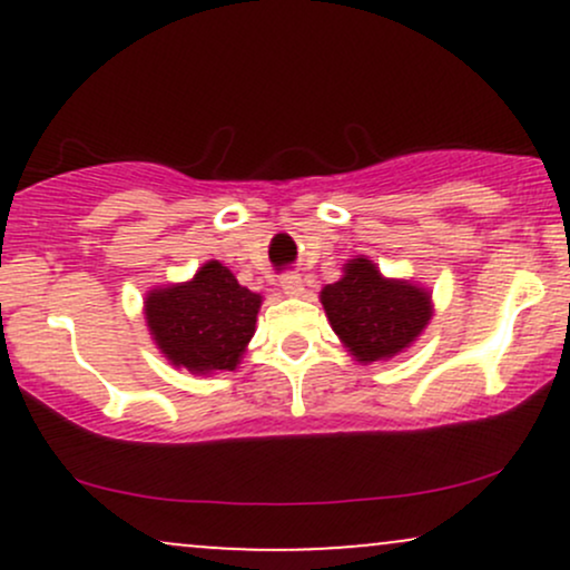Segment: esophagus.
I'll use <instances>...</instances> for the list:
<instances>
[{
  "label": "esophagus",
  "mask_w": 570,
  "mask_h": 570,
  "mask_svg": "<svg viewBox=\"0 0 570 570\" xmlns=\"http://www.w3.org/2000/svg\"><path fill=\"white\" fill-rule=\"evenodd\" d=\"M281 289H284V294H289V297H299L305 292V284L297 273H289V276L281 278Z\"/></svg>",
  "instance_id": "1"
}]
</instances>
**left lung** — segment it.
Masks as SVG:
<instances>
[{
  "label": "left lung",
  "mask_w": 570,
  "mask_h": 570,
  "mask_svg": "<svg viewBox=\"0 0 570 570\" xmlns=\"http://www.w3.org/2000/svg\"><path fill=\"white\" fill-rule=\"evenodd\" d=\"M332 330L356 362L396 356L426 330L431 294L410 281L385 278L367 257L348 259L343 278L322 289Z\"/></svg>",
  "instance_id": "left-lung-1"
}]
</instances>
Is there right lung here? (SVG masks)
<instances>
[{"label": "right lung", "mask_w": 570, "mask_h": 570, "mask_svg": "<svg viewBox=\"0 0 570 570\" xmlns=\"http://www.w3.org/2000/svg\"><path fill=\"white\" fill-rule=\"evenodd\" d=\"M263 297L212 259L185 284L153 289L144 299L149 335L174 367L193 375L235 370L254 337Z\"/></svg>", "instance_id": "right-lung-1"}]
</instances>
